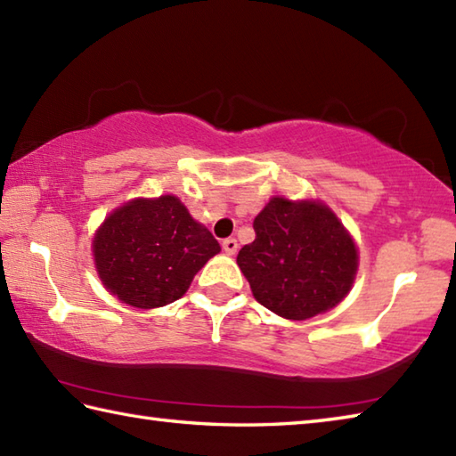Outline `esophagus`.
<instances>
[{
    "mask_svg": "<svg viewBox=\"0 0 456 456\" xmlns=\"http://www.w3.org/2000/svg\"><path fill=\"white\" fill-rule=\"evenodd\" d=\"M222 248H224V252L228 256H234L238 252V241L236 238H226L224 241H222Z\"/></svg>",
    "mask_w": 456,
    "mask_h": 456,
    "instance_id": "1",
    "label": "esophagus"
}]
</instances>
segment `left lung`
<instances>
[{"label": "left lung", "instance_id": "8db88e82", "mask_svg": "<svg viewBox=\"0 0 456 456\" xmlns=\"http://www.w3.org/2000/svg\"><path fill=\"white\" fill-rule=\"evenodd\" d=\"M254 230L256 240L240 249L238 265L265 309L305 321L345 299L358 252L329 207L275 197L256 216Z\"/></svg>", "mask_w": 456, "mask_h": 456}]
</instances>
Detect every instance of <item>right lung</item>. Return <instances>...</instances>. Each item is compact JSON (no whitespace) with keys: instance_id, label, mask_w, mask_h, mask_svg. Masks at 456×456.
Masks as SVG:
<instances>
[{"instance_id":"1","label":"right lung","mask_w":456,"mask_h":456,"mask_svg":"<svg viewBox=\"0 0 456 456\" xmlns=\"http://www.w3.org/2000/svg\"><path fill=\"white\" fill-rule=\"evenodd\" d=\"M92 248L106 289L137 309L179 299L199 269L220 252L216 238L171 194L132 200L111 212Z\"/></svg>"}]
</instances>
